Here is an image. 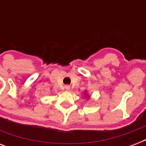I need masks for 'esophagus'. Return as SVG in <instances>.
Returning <instances> with one entry per match:
<instances>
[{"label": "esophagus", "mask_w": 146, "mask_h": 146, "mask_svg": "<svg viewBox=\"0 0 146 146\" xmlns=\"http://www.w3.org/2000/svg\"><path fill=\"white\" fill-rule=\"evenodd\" d=\"M65 89H66V90H69V89H70V86H65Z\"/></svg>", "instance_id": "1"}]
</instances>
